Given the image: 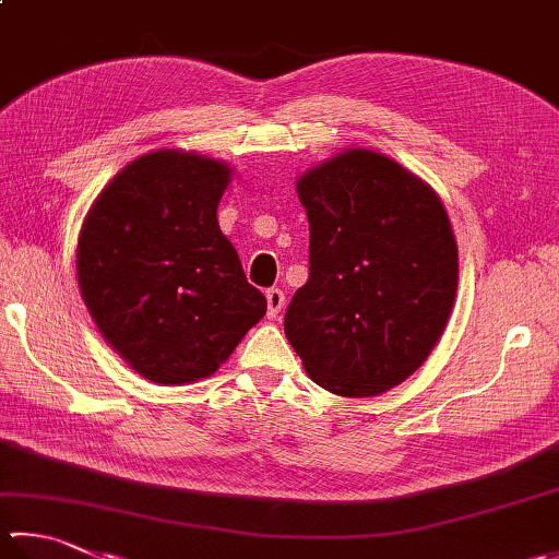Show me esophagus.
Masks as SVG:
<instances>
[{"label":"esophagus","instance_id":"1","mask_svg":"<svg viewBox=\"0 0 559 559\" xmlns=\"http://www.w3.org/2000/svg\"><path fill=\"white\" fill-rule=\"evenodd\" d=\"M267 316L270 319H277L282 307H284V292L282 289H267Z\"/></svg>","mask_w":559,"mask_h":559}]
</instances>
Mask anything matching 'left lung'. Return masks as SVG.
I'll use <instances>...</instances> for the list:
<instances>
[{
	"label": "left lung",
	"instance_id": "1",
	"mask_svg": "<svg viewBox=\"0 0 559 559\" xmlns=\"http://www.w3.org/2000/svg\"><path fill=\"white\" fill-rule=\"evenodd\" d=\"M309 280L284 333L316 384L367 399L428 360L457 294V243L433 187L392 157L347 148L297 180Z\"/></svg>",
	"mask_w": 559,
	"mask_h": 559
}]
</instances>
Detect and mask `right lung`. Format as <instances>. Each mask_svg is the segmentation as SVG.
Masks as SVG:
<instances>
[{
    "label": "right lung",
    "mask_w": 559,
    "mask_h": 559,
    "mask_svg": "<svg viewBox=\"0 0 559 559\" xmlns=\"http://www.w3.org/2000/svg\"><path fill=\"white\" fill-rule=\"evenodd\" d=\"M230 165L180 148L135 157L94 199L78 238L84 307L155 384L214 374L267 311L218 228Z\"/></svg>",
    "instance_id": "obj_1"
}]
</instances>
